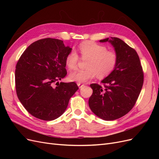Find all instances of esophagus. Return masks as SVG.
<instances>
[{
	"instance_id": "34e87169",
	"label": "esophagus",
	"mask_w": 159,
	"mask_h": 159,
	"mask_svg": "<svg viewBox=\"0 0 159 159\" xmlns=\"http://www.w3.org/2000/svg\"><path fill=\"white\" fill-rule=\"evenodd\" d=\"M78 86L79 87V88L80 89V88H81L82 87H84V84H80V83H78Z\"/></svg>"
}]
</instances>
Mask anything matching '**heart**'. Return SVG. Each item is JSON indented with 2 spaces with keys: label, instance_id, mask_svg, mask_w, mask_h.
Masks as SVG:
<instances>
[{
  "label": "heart",
  "instance_id": "heart-1",
  "mask_svg": "<svg viewBox=\"0 0 159 159\" xmlns=\"http://www.w3.org/2000/svg\"><path fill=\"white\" fill-rule=\"evenodd\" d=\"M79 51L84 60H89L88 70H77L69 75L71 81L78 83H85L96 75L104 78L109 75L115 69L117 62V56L113 51L93 42H84L79 46ZM79 56L76 52L72 50L66 57V64L70 70L77 68Z\"/></svg>",
  "mask_w": 159,
  "mask_h": 159
}]
</instances>
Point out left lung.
<instances>
[{
	"label": "left lung",
	"mask_w": 159,
	"mask_h": 159,
	"mask_svg": "<svg viewBox=\"0 0 159 159\" xmlns=\"http://www.w3.org/2000/svg\"><path fill=\"white\" fill-rule=\"evenodd\" d=\"M109 42L117 56L113 71L101 82L90 87L93 93L89 106L96 116L105 121H112L126 115L135 104L143 84V72L137 52L118 38L100 40Z\"/></svg>",
	"instance_id": "left-lung-1"
}]
</instances>
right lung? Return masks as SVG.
Segmentation results:
<instances>
[{
  "mask_svg": "<svg viewBox=\"0 0 159 159\" xmlns=\"http://www.w3.org/2000/svg\"><path fill=\"white\" fill-rule=\"evenodd\" d=\"M71 50L61 40L44 38L31 44L18 61L16 94L34 117L44 121L58 118L78 89L75 82L58 81L67 74L66 57Z\"/></svg>",
  "mask_w": 159,
  "mask_h": 159,
  "instance_id": "add662e5",
  "label": "right lung"
}]
</instances>
